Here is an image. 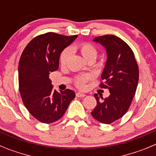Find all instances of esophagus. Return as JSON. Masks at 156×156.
<instances>
[{
  "label": "esophagus",
  "instance_id": "esophagus-1",
  "mask_svg": "<svg viewBox=\"0 0 156 156\" xmlns=\"http://www.w3.org/2000/svg\"><path fill=\"white\" fill-rule=\"evenodd\" d=\"M76 97H78V98H83L86 96V94H84L79 93V92H77V93L76 94Z\"/></svg>",
  "mask_w": 156,
  "mask_h": 156
}]
</instances>
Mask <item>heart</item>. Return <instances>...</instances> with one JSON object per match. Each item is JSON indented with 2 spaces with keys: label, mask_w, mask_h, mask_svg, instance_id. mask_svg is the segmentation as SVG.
Listing matches in <instances>:
<instances>
[{
  "label": "heart",
  "mask_w": 156,
  "mask_h": 156,
  "mask_svg": "<svg viewBox=\"0 0 156 156\" xmlns=\"http://www.w3.org/2000/svg\"><path fill=\"white\" fill-rule=\"evenodd\" d=\"M79 50L80 51L81 55L83 56L86 60L91 58H96L98 54V49L97 48L93 45L90 43L88 42H83L81 43L79 45ZM70 55H71V48H64L61 51L60 55H59V62L62 66H64L66 64V62H68L69 58ZM91 78V76L89 74H83V75H79L76 76L74 79V83H75L76 87H77L80 89H83L86 87V83L88 80H90Z\"/></svg>",
  "instance_id": "heart-1"
}]
</instances>
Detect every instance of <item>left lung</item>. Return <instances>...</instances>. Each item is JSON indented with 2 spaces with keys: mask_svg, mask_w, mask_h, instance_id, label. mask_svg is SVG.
<instances>
[{
  "mask_svg": "<svg viewBox=\"0 0 156 156\" xmlns=\"http://www.w3.org/2000/svg\"><path fill=\"white\" fill-rule=\"evenodd\" d=\"M94 41L103 45L107 52L100 87L108 89L110 95L100 98L94 94L97 105L91 115L101 123L110 124L129 109L138 83V66L131 48L119 37L105 35L95 37Z\"/></svg>",
  "mask_w": 156,
  "mask_h": 156,
  "instance_id": "1",
  "label": "left lung"
}]
</instances>
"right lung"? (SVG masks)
Masks as SVG:
<instances>
[{"mask_svg":"<svg viewBox=\"0 0 156 156\" xmlns=\"http://www.w3.org/2000/svg\"><path fill=\"white\" fill-rule=\"evenodd\" d=\"M77 37L47 33L37 36L29 43L19 64V86L23 104L33 116L44 123L62 117L76 94L66 89H53L49 74L59 66L62 51Z\"/></svg>","mask_w":156,"mask_h":156,"instance_id":"add662e5","label":"right lung"}]
</instances>
